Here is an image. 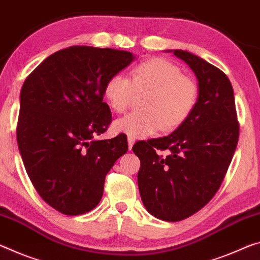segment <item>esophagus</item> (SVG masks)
I'll return each mask as SVG.
<instances>
[{
	"label": "esophagus",
	"mask_w": 260,
	"mask_h": 260,
	"mask_svg": "<svg viewBox=\"0 0 260 260\" xmlns=\"http://www.w3.org/2000/svg\"><path fill=\"white\" fill-rule=\"evenodd\" d=\"M134 142H135V140L132 137H128V148H129V150H132V147H133Z\"/></svg>",
	"instance_id": "1"
}]
</instances>
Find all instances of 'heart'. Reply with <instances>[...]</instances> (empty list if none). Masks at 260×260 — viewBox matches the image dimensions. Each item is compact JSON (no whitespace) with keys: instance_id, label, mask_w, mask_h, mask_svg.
<instances>
[{"instance_id":"b5f03b06","label":"heart","mask_w":260,"mask_h":260,"mask_svg":"<svg viewBox=\"0 0 260 260\" xmlns=\"http://www.w3.org/2000/svg\"><path fill=\"white\" fill-rule=\"evenodd\" d=\"M134 93H145L140 102L143 111L119 119L114 129L132 138H148L159 129L169 133L182 126L196 110L199 90L178 66L149 57L131 69L129 78L113 75L103 88L106 104L115 113L125 112Z\"/></svg>"}]
</instances>
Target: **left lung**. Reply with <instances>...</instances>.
I'll return each instance as SVG.
<instances>
[{
	"mask_svg": "<svg viewBox=\"0 0 260 260\" xmlns=\"http://www.w3.org/2000/svg\"><path fill=\"white\" fill-rule=\"evenodd\" d=\"M174 54L199 82L196 110L172 134L132 148L141 162L138 184L142 203L151 215L169 222L187 219L212 200L240 135L234 90L225 74L186 51L175 49Z\"/></svg>",
	"mask_w": 260,
	"mask_h": 260,
	"instance_id": "1",
	"label": "left lung"
}]
</instances>
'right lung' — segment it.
<instances>
[{"mask_svg":"<svg viewBox=\"0 0 260 260\" xmlns=\"http://www.w3.org/2000/svg\"><path fill=\"white\" fill-rule=\"evenodd\" d=\"M133 59L119 49L72 46L46 57L22 86L16 133L24 167L41 199L64 215L100 204L106 175L128 150L125 134L93 138L112 121L103 102L106 80Z\"/></svg>","mask_w":260,"mask_h":260,"instance_id":"right-lung-1","label":"right lung"}]
</instances>
